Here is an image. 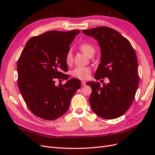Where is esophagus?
<instances>
[{"mask_svg": "<svg viewBox=\"0 0 155 155\" xmlns=\"http://www.w3.org/2000/svg\"><path fill=\"white\" fill-rule=\"evenodd\" d=\"M81 85H82V86H85L86 85V83L85 81H82L81 82Z\"/></svg>", "mask_w": 155, "mask_h": 155, "instance_id": "1", "label": "esophagus"}]
</instances>
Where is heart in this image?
I'll return each instance as SVG.
<instances>
[{
    "instance_id": "1",
    "label": "heart",
    "mask_w": 155,
    "mask_h": 155,
    "mask_svg": "<svg viewBox=\"0 0 155 155\" xmlns=\"http://www.w3.org/2000/svg\"><path fill=\"white\" fill-rule=\"evenodd\" d=\"M80 49L81 50L87 57L93 54L95 51V48L90 43L84 42L80 45ZM65 61L68 65H71L73 62V54L71 50H69L67 53L66 57H65ZM91 73V69L88 67H77L72 71V75L74 78H77L81 80H86Z\"/></svg>"
}]
</instances>
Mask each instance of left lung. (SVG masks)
Instances as JSON below:
<instances>
[{
  "instance_id": "1",
  "label": "left lung",
  "mask_w": 155,
  "mask_h": 155,
  "mask_svg": "<svg viewBox=\"0 0 155 155\" xmlns=\"http://www.w3.org/2000/svg\"><path fill=\"white\" fill-rule=\"evenodd\" d=\"M82 32L98 42L101 62L94 78L107 77L109 82L101 87L99 82L86 84L92 89L89 103L93 112L105 119L122 116L131 106L139 83L137 54L127 38L114 29L97 27Z\"/></svg>"
}]
</instances>
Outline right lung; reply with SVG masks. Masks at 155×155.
<instances>
[{
	"mask_svg": "<svg viewBox=\"0 0 155 155\" xmlns=\"http://www.w3.org/2000/svg\"><path fill=\"white\" fill-rule=\"evenodd\" d=\"M81 31H50L28 40L17 62L18 86L24 101L35 115L47 120L66 113L73 94L81 86L71 78L55 86L56 79L69 76L65 61L69 45Z\"/></svg>",
	"mask_w": 155,
	"mask_h": 155,
	"instance_id": "1",
	"label": "right lung"
}]
</instances>
